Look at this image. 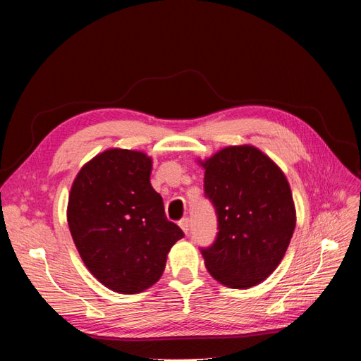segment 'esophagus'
<instances>
[{"instance_id": "obj_1", "label": "esophagus", "mask_w": 361, "mask_h": 361, "mask_svg": "<svg viewBox=\"0 0 361 361\" xmlns=\"http://www.w3.org/2000/svg\"><path fill=\"white\" fill-rule=\"evenodd\" d=\"M179 227L182 228L185 233H188L190 232V220H188V218H182V220L179 221Z\"/></svg>"}]
</instances>
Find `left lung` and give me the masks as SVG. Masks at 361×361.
I'll use <instances>...</instances> for the list:
<instances>
[{
	"label": "left lung",
	"instance_id": "8db88e82",
	"mask_svg": "<svg viewBox=\"0 0 361 361\" xmlns=\"http://www.w3.org/2000/svg\"><path fill=\"white\" fill-rule=\"evenodd\" d=\"M202 166L218 223L215 241L200 248L204 265L224 286H256L277 268L293 235L289 183L253 146L226 147Z\"/></svg>",
	"mask_w": 361,
	"mask_h": 361
}]
</instances>
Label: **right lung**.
<instances>
[{"label":"right lung","mask_w":361,"mask_h":361,"mask_svg":"<svg viewBox=\"0 0 361 361\" xmlns=\"http://www.w3.org/2000/svg\"><path fill=\"white\" fill-rule=\"evenodd\" d=\"M150 171L147 155L110 149L85 164L69 194L73 243L92 274L114 292L137 293L157 283L170 248L183 238L167 220Z\"/></svg>","instance_id":"right-lung-1"}]
</instances>
